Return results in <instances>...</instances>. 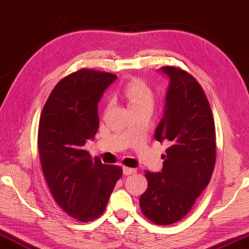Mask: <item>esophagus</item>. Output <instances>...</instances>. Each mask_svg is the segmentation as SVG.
<instances>
[{"mask_svg":"<svg viewBox=\"0 0 249 249\" xmlns=\"http://www.w3.org/2000/svg\"><path fill=\"white\" fill-rule=\"evenodd\" d=\"M137 172L136 168H131V167H127V166H124L123 167V173L124 175H131V174H135Z\"/></svg>","mask_w":249,"mask_h":249,"instance_id":"1","label":"esophagus"}]
</instances>
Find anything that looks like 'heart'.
Returning a JSON list of instances; mask_svg holds the SVG:
<instances>
[{
	"instance_id": "b5f03b06",
	"label": "heart",
	"mask_w": 249,
	"mask_h": 249,
	"mask_svg": "<svg viewBox=\"0 0 249 249\" xmlns=\"http://www.w3.org/2000/svg\"><path fill=\"white\" fill-rule=\"evenodd\" d=\"M124 96L129 108L153 105V90L144 81L134 78L124 89Z\"/></svg>"
}]
</instances>
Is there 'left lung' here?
Wrapping results in <instances>:
<instances>
[{
    "instance_id": "8db88e82",
    "label": "left lung",
    "mask_w": 249,
    "mask_h": 249,
    "mask_svg": "<svg viewBox=\"0 0 249 249\" xmlns=\"http://www.w3.org/2000/svg\"><path fill=\"white\" fill-rule=\"evenodd\" d=\"M160 70L169 84L155 139L169 147L161 172H145L148 186L140 197V206L146 218L164 226L186 216L210 183L216 132L210 102L196 78L175 66Z\"/></svg>"
}]
</instances>
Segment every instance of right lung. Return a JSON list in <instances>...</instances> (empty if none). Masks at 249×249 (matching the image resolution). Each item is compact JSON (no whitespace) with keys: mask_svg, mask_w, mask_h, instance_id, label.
Segmentation results:
<instances>
[{"mask_svg":"<svg viewBox=\"0 0 249 249\" xmlns=\"http://www.w3.org/2000/svg\"><path fill=\"white\" fill-rule=\"evenodd\" d=\"M112 73L82 69L57 83L43 107L37 145L47 186L66 214L92 222L103 214L123 171L92 159L83 146L94 139L97 103L115 81Z\"/></svg>","mask_w":249,"mask_h":249,"instance_id":"add662e5","label":"right lung"}]
</instances>
